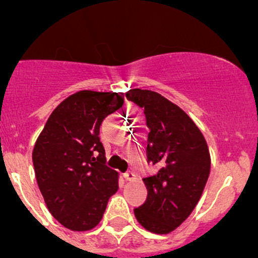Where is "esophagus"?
I'll list each match as a JSON object with an SVG mask.
<instances>
[{"mask_svg":"<svg viewBox=\"0 0 258 258\" xmlns=\"http://www.w3.org/2000/svg\"><path fill=\"white\" fill-rule=\"evenodd\" d=\"M123 177L126 181H135V179H136V175H135L134 172H131V171H128V172L124 173Z\"/></svg>","mask_w":258,"mask_h":258,"instance_id":"34e87169","label":"esophagus"}]
</instances>
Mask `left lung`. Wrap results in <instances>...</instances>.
Returning a JSON list of instances; mask_svg holds the SVG:
<instances>
[{
    "instance_id": "1",
    "label": "left lung",
    "mask_w": 258,
    "mask_h": 258,
    "mask_svg": "<svg viewBox=\"0 0 258 258\" xmlns=\"http://www.w3.org/2000/svg\"><path fill=\"white\" fill-rule=\"evenodd\" d=\"M126 97L144 108L150 128L147 161L158 167L157 173L144 178L147 199L135 209V216L147 231L166 235L201 199L211 170L209 146L191 117L160 93L134 88Z\"/></svg>"
}]
</instances>
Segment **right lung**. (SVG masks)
<instances>
[{"label":"right lung","mask_w":258,"mask_h":258,"mask_svg":"<svg viewBox=\"0 0 258 258\" xmlns=\"http://www.w3.org/2000/svg\"><path fill=\"white\" fill-rule=\"evenodd\" d=\"M123 101L122 92L79 91L54 108L36 141L37 184L51 215L69 230L96 227L118 189V173L106 166L98 135Z\"/></svg>","instance_id":"add662e5"}]
</instances>
